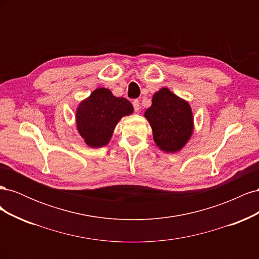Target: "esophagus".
Here are the masks:
<instances>
[{
    "label": "esophagus",
    "mask_w": 259,
    "mask_h": 259,
    "mask_svg": "<svg viewBox=\"0 0 259 259\" xmlns=\"http://www.w3.org/2000/svg\"><path fill=\"white\" fill-rule=\"evenodd\" d=\"M133 106H134V110H135L136 112H138V111H139V109H140L139 100H138V99H135L134 101H133Z\"/></svg>",
    "instance_id": "1"
}]
</instances>
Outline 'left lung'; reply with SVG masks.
<instances>
[{
  "label": "left lung",
  "mask_w": 259,
  "mask_h": 259,
  "mask_svg": "<svg viewBox=\"0 0 259 259\" xmlns=\"http://www.w3.org/2000/svg\"><path fill=\"white\" fill-rule=\"evenodd\" d=\"M145 116L150 123L154 143L162 151H179L192 135L190 105L166 88L154 94L152 105L146 110Z\"/></svg>",
  "instance_id": "1"
}]
</instances>
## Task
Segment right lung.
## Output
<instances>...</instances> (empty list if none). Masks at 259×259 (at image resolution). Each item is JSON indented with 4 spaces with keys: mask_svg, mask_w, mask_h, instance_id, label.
I'll use <instances>...</instances> for the list:
<instances>
[{
    "mask_svg": "<svg viewBox=\"0 0 259 259\" xmlns=\"http://www.w3.org/2000/svg\"><path fill=\"white\" fill-rule=\"evenodd\" d=\"M133 111L134 108L127 99L115 97L110 90L99 88L77 107L76 127L86 145L104 147L110 142L117 122Z\"/></svg>",
    "mask_w": 259,
    "mask_h": 259,
    "instance_id": "1",
    "label": "right lung"
}]
</instances>
